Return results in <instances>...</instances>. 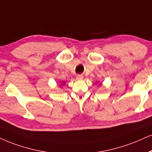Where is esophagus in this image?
I'll return each instance as SVG.
<instances>
[{"label": "esophagus", "mask_w": 152, "mask_h": 152, "mask_svg": "<svg viewBox=\"0 0 152 152\" xmlns=\"http://www.w3.org/2000/svg\"><path fill=\"white\" fill-rule=\"evenodd\" d=\"M83 78V76L82 75H77L76 76V79L77 80H82Z\"/></svg>", "instance_id": "obj_1"}]
</instances>
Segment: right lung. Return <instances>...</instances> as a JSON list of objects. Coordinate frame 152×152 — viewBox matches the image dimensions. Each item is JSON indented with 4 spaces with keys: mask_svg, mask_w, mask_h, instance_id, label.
Returning <instances> with one entry per match:
<instances>
[{
    "mask_svg": "<svg viewBox=\"0 0 152 152\" xmlns=\"http://www.w3.org/2000/svg\"><path fill=\"white\" fill-rule=\"evenodd\" d=\"M63 84H64V83H63Z\"/></svg>",
    "mask_w": 152,
    "mask_h": 152,
    "instance_id": "1",
    "label": "right lung"
}]
</instances>
